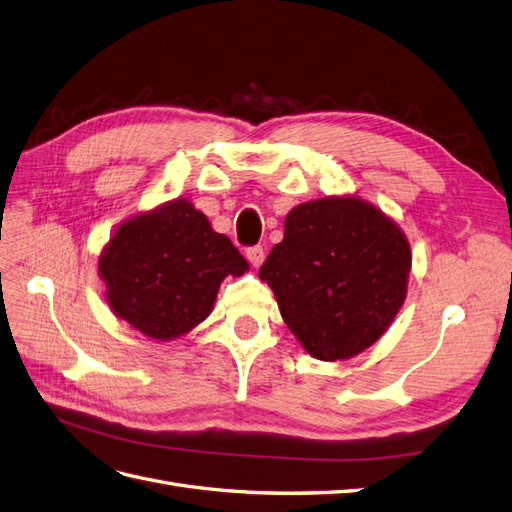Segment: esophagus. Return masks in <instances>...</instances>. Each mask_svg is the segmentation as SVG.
I'll list each match as a JSON object with an SVG mask.
<instances>
[{
    "instance_id": "obj_1",
    "label": "esophagus",
    "mask_w": 512,
    "mask_h": 512,
    "mask_svg": "<svg viewBox=\"0 0 512 512\" xmlns=\"http://www.w3.org/2000/svg\"><path fill=\"white\" fill-rule=\"evenodd\" d=\"M245 256H247V260H250V265L258 269L262 265V260H265V250H262V245H254L245 252Z\"/></svg>"
}]
</instances>
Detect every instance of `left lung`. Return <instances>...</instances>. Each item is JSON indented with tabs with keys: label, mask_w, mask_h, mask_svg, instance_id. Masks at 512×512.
Wrapping results in <instances>:
<instances>
[{
	"label": "left lung",
	"mask_w": 512,
	"mask_h": 512,
	"mask_svg": "<svg viewBox=\"0 0 512 512\" xmlns=\"http://www.w3.org/2000/svg\"><path fill=\"white\" fill-rule=\"evenodd\" d=\"M410 241L382 209L356 194L324 196L286 215L258 277L292 335L320 361L361 354L406 301Z\"/></svg>",
	"instance_id": "obj_1"
}]
</instances>
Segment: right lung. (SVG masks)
Here are the masks:
<instances>
[{"instance_id":"right-lung-1","label":"right lung","mask_w":512,"mask_h":512,"mask_svg":"<svg viewBox=\"0 0 512 512\" xmlns=\"http://www.w3.org/2000/svg\"><path fill=\"white\" fill-rule=\"evenodd\" d=\"M245 271L250 265L237 247L188 198L130 215L98 256L111 312L158 342L198 327L226 277Z\"/></svg>"}]
</instances>
